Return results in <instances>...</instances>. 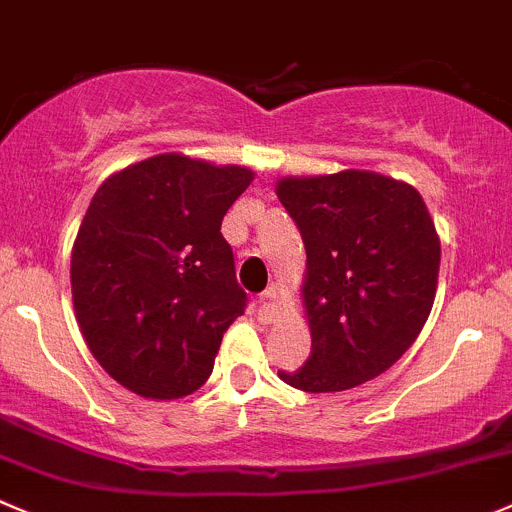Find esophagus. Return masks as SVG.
<instances>
[{
  "label": "esophagus",
  "mask_w": 512,
  "mask_h": 512,
  "mask_svg": "<svg viewBox=\"0 0 512 512\" xmlns=\"http://www.w3.org/2000/svg\"><path fill=\"white\" fill-rule=\"evenodd\" d=\"M275 295H277L275 287H267L265 295H262V300H260V312H257L262 322H275L277 317H280V307H277Z\"/></svg>",
  "instance_id": "34e87169"
}]
</instances>
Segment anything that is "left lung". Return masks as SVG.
Masks as SVG:
<instances>
[{"label":"left lung","instance_id":"1","mask_svg":"<svg viewBox=\"0 0 512 512\" xmlns=\"http://www.w3.org/2000/svg\"><path fill=\"white\" fill-rule=\"evenodd\" d=\"M277 197L307 250L312 355L280 380L337 393L403 357L433 310L440 240L415 187L377 172L287 177Z\"/></svg>","mask_w":512,"mask_h":512}]
</instances>
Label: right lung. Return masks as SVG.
Returning <instances> with one entry per match:
<instances>
[{"instance_id":"add662e5","label":"right lung","mask_w":512,"mask_h":512,"mask_svg":"<svg viewBox=\"0 0 512 512\" xmlns=\"http://www.w3.org/2000/svg\"><path fill=\"white\" fill-rule=\"evenodd\" d=\"M247 167L157 155L109 177L72 250V300L99 365L132 393H195L227 327L245 312L222 217Z\"/></svg>"}]
</instances>
